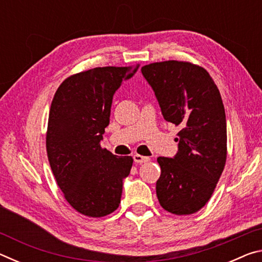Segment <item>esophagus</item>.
<instances>
[{"instance_id": "esophagus-1", "label": "esophagus", "mask_w": 262, "mask_h": 262, "mask_svg": "<svg viewBox=\"0 0 262 262\" xmlns=\"http://www.w3.org/2000/svg\"><path fill=\"white\" fill-rule=\"evenodd\" d=\"M133 158H134V162L136 164H142V163H145V162L149 161V157H144V156H142V155H139V154L134 155Z\"/></svg>"}]
</instances>
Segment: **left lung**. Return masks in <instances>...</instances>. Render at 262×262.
I'll use <instances>...</instances> for the list:
<instances>
[{
	"label": "left lung",
	"mask_w": 262,
	"mask_h": 262,
	"mask_svg": "<svg viewBox=\"0 0 262 262\" xmlns=\"http://www.w3.org/2000/svg\"><path fill=\"white\" fill-rule=\"evenodd\" d=\"M166 121L178 126V152L158 157V201L176 215L194 214L209 201L227 161V120L221 94L206 69L183 61L142 67Z\"/></svg>",
	"instance_id": "left-lung-1"
}]
</instances>
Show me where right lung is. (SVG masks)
Instances as JSON below:
<instances>
[{"label": "right lung", "mask_w": 262, "mask_h": 262, "mask_svg": "<svg viewBox=\"0 0 262 262\" xmlns=\"http://www.w3.org/2000/svg\"><path fill=\"white\" fill-rule=\"evenodd\" d=\"M139 67H98L75 74L62 82L53 98L48 161L66 200L85 216H106L120 203L133 158L112 155L100 142L115 91Z\"/></svg>", "instance_id": "add662e5"}]
</instances>
